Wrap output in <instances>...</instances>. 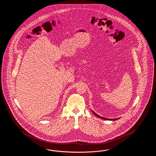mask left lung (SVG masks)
<instances>
[{"instance_id": "8db88e82", "label": "left lung", "mask_w": 156, "mask_h": 156, "mask_svg": "<svg viewBox=\"0 0 156 156\" xmlns=\"http://www.w3.org/2000/svg\"><path fill=\"white\" fill-rule=\"evenodd\" d=\"M92 112L94 113V114L95 115H96L97 116H98V118H101V119H104V120H118V119H106V118H103V117H101V116H99V115H98L97 114H96L95 112H94L92 111Z\"/></svg>"}]
</instances>
